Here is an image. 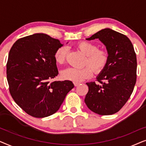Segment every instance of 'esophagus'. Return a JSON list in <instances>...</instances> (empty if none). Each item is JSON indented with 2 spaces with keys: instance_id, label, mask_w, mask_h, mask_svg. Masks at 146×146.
Here are the masks:
<instances>
[{
  "instance_id": "1",
  "label": "esophagus",
  "mask_w": 146,
  "mask_h": 146,
  "mask_svg": "<svg viewBox=\"0 0 146 146\" xmlns=\"http://www.w3.org/2000/svg\"><path fill=\"white\" fill-rule=\"evenodd\" d=\"M74 84L75 86H78L80 84V83H78V82H74Z\"/></svg>"
}]
</instances>
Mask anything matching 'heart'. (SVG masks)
I'll list each match as a JSON object with an SVG mask.
<instances>
[{"label": "heart", "instance_id": "1", "mask_svg": "<svg viewBox=\"0 0 146 146\" xmlns=\"http://www.w3.org/2000/svg\"><path fill=\"white\" fill-rule=\"evenodd\" d=\"M76 47L86 56L84 64L91 66H86L82 68H68L62 71L61 76L64 79L80 82L90 78L93 74V69L96 73L103 70L107 66L109 60V53L106 50L98 49V46L93 42L82 41L78 43ZM68 54V48L62 46L55 52L54 58L58 64L64 63Z\"/></svg>", "mask_w": 146, "mask_h": 146}]
</instances>
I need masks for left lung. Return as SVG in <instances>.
Returning <instances> with one entry per match:
<instances>
[{"label":"left lung","mask_w":146,"mask_h":146,"mask_svg":"<svg viewBox=\"0 0 146 146\" xmlns=\"http://www.w3.org/2000/svg\"><path fill=\"white\" fill-rule=\"evenodd\" d=\"M98 38L106 47L109 60L97 77L98 83L88 82L85 103L99 115L116 113L127 102L136 82L137 59L133 44L124 35L110 29H102L86 38Z\"/></svg>","instance_id":"8db88e82"}]
</instances>
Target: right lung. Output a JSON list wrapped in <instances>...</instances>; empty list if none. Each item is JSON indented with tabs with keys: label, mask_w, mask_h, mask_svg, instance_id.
<instances>
[{
	"label": "right lung",
	"mask_w": 146,
	"mask_h": 146,
	"mask_svg": "<svg viewBox=\"0 0 146 146\" xmlns=\"http://www.w3.org/2000/svg\"><path fill=\"white\" fill-rule=\"evenodd\" d=\"M62 46L58 39L36 33L17 40L9 52L7 76L10 93L31 116L54 114L74 87L70 80L50 82L58 74L54 54Z\"/></svg>",
	"instance_id": "add662e5"
}]
</instances>
